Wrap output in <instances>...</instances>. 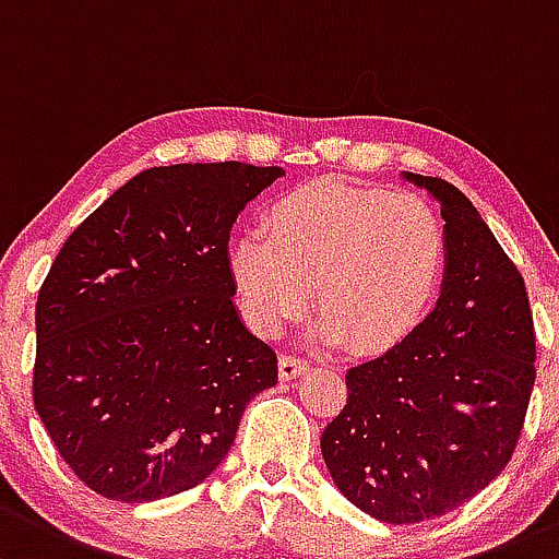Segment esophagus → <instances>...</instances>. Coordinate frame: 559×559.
<instances>
[{
  "instance_id": "obj_1",
  "label": "esophagus",
  "mask_w": 559,
  "mask_h": 559,
  "mask_svg": "<svg viewBox=\"0 0 559 559\" xmlns=\"http://www.w3.org/2000/svg\"><path fill=\"white\" fill-rule=\"evenodd\" d=\"M305 369H308V361H305V358L292 354L281 356V380H295L299 372H305Z\"/></svg>"
}]
</instances>
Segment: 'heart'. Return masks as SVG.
Listing matches in <instances>:
<instances>
[{
    "label": "heart",
    "mask_w": 559,
    "mask_h": 559,
    "mask_svg": "<svg viewBox=\"0 0 559 559\" xmlns=\"http://www.w3.org/2000/svg\"><path fill=\"white\" fill-rule=\"evenodd\" d=\"M262 230L227 251L240 310L262 337L302 319L313 286L326 337L383 354L423 324L448 267L442 219L413 192L310 181L264 209Z\"/></svg>",
    "instance_id": "b5f03b06"
}]
</instances>
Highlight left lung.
Segmentation results:
<instances>
[{
    "instance_id": "left-lung-1",
    "label": "left lung",
    "mask_w": 559,
    "mask_h": 559,
    "mask_svg": "<svg viewBox=\"0 0 559 559\" xmlns=\"http://www.w3.org/2000/svg\"><path fill=\"white\" fill-rule=\"evenodd\" d=\"M407 179L442 203V297L402 345L348 369L345 407L321 433L340 492L391 525L433 520L485 490L512 461L536 383L516 264L455 185Z\"/></svg>"
}]
</instances>
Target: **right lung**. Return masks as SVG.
Wrapping results in <instances>:
<instances>
[{"instance_id": "add662e5", "label": "right lung", "mask_w": 559, "mask_h": 559, "mask_svg": "<svg viewBox=\"0 0 559 559\" xmlns=\"http://www.w3.org/2000/svg\"><path fill=\"white\" fill-rule=\"evenodd\" d=\"M284 168H146L67 238L37 297L34 409L93 492L144 503L225 461L275 350L233 305L238 211Z\"/></svg>"}]
</instances>
